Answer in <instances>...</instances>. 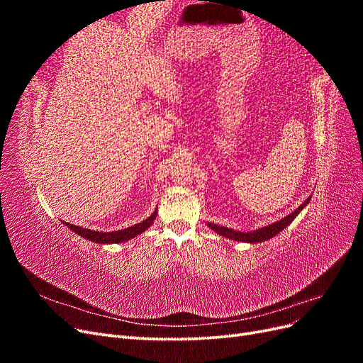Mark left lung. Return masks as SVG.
Returning <instances> with one entry per match:
<instances>
[{"mask_svg":"<svg viewBox=\"0 0 363 363\" xmlns=\"http://www.w3.org/2000/svg\"><path fill=\"white\" fill-rule=\"evenodd\" d=\"M312 196H309L298 208H295V211L289 215H286L284 218L279 219V221L272 223L269 225H265V227H260V228H256V230H251V232H239V230H233V228H228V227H224V225H218V224H213V223H206L208 228H212L215 233H218L219 236H224L227 239H232V240H236V242H245V244H257V242H265V240L274 238L276 235H279L281 230L286 228L294 219L300 215V212L303 211V208L309 204Z\"/></svg>","mask_w":363,"mask_h":363,"instance_id":"1","label":"left lung"}]
</instances>
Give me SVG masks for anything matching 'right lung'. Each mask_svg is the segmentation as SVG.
I'll return each instance as SVG.
<instances>
[{
  "label": "right lung",
  "instance_id": "1",
  "mask_svg": "<svg viewBox=\"0 0 363 363\" xmlns=\"http://www.w3.org/2000/svg\"><path fill=\"white\" fill-rule=\"evenodd\" d=\"M156 216H157V208L145 219V221H142V223L135 224L131 227H127V228H123V230H116V232H95V230L83 228V227H79V225H72L67 221H62V223L67 225L69 230H72L75 235H79V236H82L87 240H91V242L106 245V244H123V242H127V240H130V239L139 236L140 233H144L145 230L150 225H152V223H155Z\"/></svg>",
  "mask_w": 363,
  "mask_h": 363
}]
</instances>
